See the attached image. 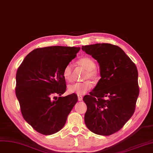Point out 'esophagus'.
I'll return each instance as SVG.
<instances>
[{"instance_id":"obj_1","label":"esophagus","mask_w":153,"mask_h":153,"mask_svg":"<svg viewBox=\"0 0 153 153\" xmlns=\"http://www.w3.org/2000/svg\"><path fill=\"white\" fill-rule=\"evenodd\" d=\"M77 97H78V100H79V101H81V100H82V97L81 95H77Z\"/></svg>"}]
</instances>
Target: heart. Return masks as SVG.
Segmentation results:
<instances>
[{"label":"heart","mask_w":153,"mask_h":153,"mask_svg":"<svg viewBox=\"0 0 153 153\" xmlns=\"http://www.w3.org/2000/svg\"><path fill=\"white\" fill-rule=\"evenodd\" d=\"M78 64L86 71L85 74V79H90L96 81L99 77L98 72L95 69V62L90 57H83L79 59ZM63 77L68 81L72 79V65L68 63L65 67L63 72ZM92 87V84L90 81H86L82 82H76L68 86V91L71 93H76L77 95H84Z\"/></svg>","instance_id":"heart-1"}]
</instances>
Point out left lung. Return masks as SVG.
I'll return each mask as SVG.
<instances>
[{
	"label": "left lung",
	"mask_w": 153,
	"mask_h": 153,
	"mask_svg": "<svg viewBox=\"0 0 153 153\" xmlns=\"http://www.w3.org/2000/svg\"><path fill=\"white\" fill-rule=\"evenodd\" d=\"M81 49L97 60L101 76L90 95L83 97L87 105L85 124L95 134L112 135L135 112L139 94L137 67L117 46L99 43Z\"/></svg>",
	"instance_id": "obj_1"
}]
</instances>
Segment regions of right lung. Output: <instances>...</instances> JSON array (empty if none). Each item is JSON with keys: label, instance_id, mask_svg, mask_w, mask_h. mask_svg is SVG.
I'll return each mask as SVG.
<instances>
[{"label": "right lung", "instance_id": "add662e5", "mask_svg": "<svg viewBox=\"0 0 153 153\" xmlns=\"http://www.w3.org/2000/svg\"><path fill=\"white\" fill-rule=\"evenodd\" d=\"M80 49L60 46L37 48L18 68L15 92L22 116L42 135L60 131L77 102L76 93L58 98L55 95L65 92L63 69Z\"/></svg>", "mask_w": 153, "mask_h": 153}]
</instances>
